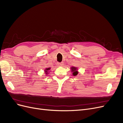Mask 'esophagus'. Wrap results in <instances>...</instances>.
I'll return each instance as SVG.
<instances>
[{"instance_id": "obj_1", "label": "esophagus", "mask_w": 123, "mask_h": 123, "mask_svg": "<svg viewBox=\"0 0 123 123\" xmlns=\"http://www.w3.org/2000/svg\"><path fill=\"white\" fill-rule=\"evenodd\" d=\"M57 65L58 66H64V64H63L62 62H57Z\"/></svg>"}]
</instances>
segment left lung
Instances as JSON below:
<instances>
[{
  "label": "left lung",
  "mask_w": 123,
  "mask_h": 123,
  "mask_svg": "<svg viewBox=\"0 0 123 123\" xmlns=\"http://www.w3.org/2000/svg\"><path fill=\"white\" fill-rule=\"evenodd\" d=\"M71 72H72L73 75H74V76L77 75L78 73H79L77 71V68L74 67H72L71 68Z\"/></svg>",
  "instance_id": "8db88e82"
}]
</instances>
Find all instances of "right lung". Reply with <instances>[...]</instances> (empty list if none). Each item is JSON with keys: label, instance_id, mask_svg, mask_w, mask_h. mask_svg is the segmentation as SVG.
<instances>
[{"label": "right lung", "instance_id": "right-lung-1", "mask_svg": "<svg viewBox=\"0 0 123 123\" xmlns=\"http://www.w3.org/2000/svg\"><path fill=\"white\" fill-rule=\"evenodd\" d=\"M50 70V68H46L45 70H44V72H45L46 74H47L48 73V71Z\"/></svg>", "mask_w": 123, "mask_h": 123}]
</instances>
